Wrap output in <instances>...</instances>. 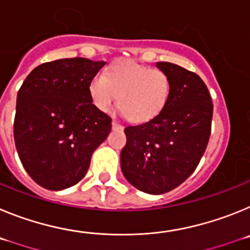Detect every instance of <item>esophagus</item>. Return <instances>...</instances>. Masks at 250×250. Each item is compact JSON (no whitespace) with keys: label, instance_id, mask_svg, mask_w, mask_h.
<instances>
[{"label":"esophagus","instance_id":"1","mask_svg":"<svg viewBox=\"0 0 250 250\" xmlns=\"http://www.w3.org/2000/svg\"><path fill=\"white\" fill-rule=\"evenodd\" d=\"M111 125H112V129H114V130H123V126H121V125L118 123V121L112 120Z\"/></svg>","mask_w":250,"mask_h":250}]
</instances>
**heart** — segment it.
Instances as JSON below:
<instances>
[{"instance_id": "obj_1", "label": "heart", "mask_w": 250, "mask_h": 250, "mask_svg": "<svg viewBox=\"0 0 250 250\" xmlns=\"http://www.w3.org/2000/svg\"><path fill=\"white\" fill-rule=\"evenodd\" d=\"M170 91V79L163 70L132 60L112 63L89 85L96 109L109 112L118 98L121 114L134 123H145L158 116L169 101Z\"/></svg>"}]
</instances>
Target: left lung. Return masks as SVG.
<instances>
[{
  "label": "left lung",
  "instance_id": "8db88e82",
  "mask_svg": "<svg viewBox=\"0 0 250 250\" xmlns=\"http://www.w3.org/2000/svg\"><path fill=\"white\" fill-rule=\"evenodd\" d=\"M169 76L170 98L151 120L125 127L126 145L120 154L127 182L147 194L173 190L193 174L207 149L213 104L204 81L171 62H156Z\"/></svg>",
  "mask_w": 250,
  "mask_h": 250
}]
</instances>
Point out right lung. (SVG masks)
Wrapping results in <instances>:
<instances>
[{
    "mask_svg": "<svg viewBox=\"0 0 250 250\" xmlns=\"http://www.w3.org/2000/svg\"><path fill=\"white\" fill-rule=\"evenodd\" d=\"M105 61L83 57L42 63L17 94L13 136L28 175L48 190L77 184L92 152L111 130V118L95 107L90 81Z\"/></svg>",
    "mask_w": 250,
    "mask_h": 250,
    "instance_id": "add662e5",
    "label": "right lung"
}]
</instances>
